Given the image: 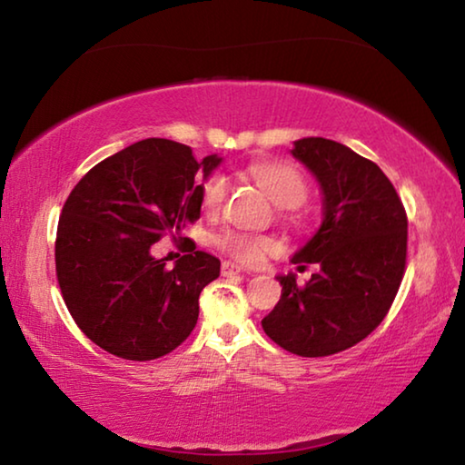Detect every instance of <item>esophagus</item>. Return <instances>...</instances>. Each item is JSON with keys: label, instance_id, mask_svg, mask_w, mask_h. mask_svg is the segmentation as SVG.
<instances>
[{"label": "esophagus", "instance_id": "esophagus-1", "mask_svg": "<svg viewBox=\"0 0 465 465\" xmlns=\"http://www.w3.org/2000/svg\"><path fill=\"white\" fill-rule=\"evenodd\" d=\"M240 272H242V269L238 264H233V262H223L222 264L223 277H233V274H240Z\"/></svg>", "mask_w": 465, "mask_h": 465}]
</instances>
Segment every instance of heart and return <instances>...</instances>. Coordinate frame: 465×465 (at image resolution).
<instances>
[{
	"instance_id": "1",
	"label": "heart",
	"mask_w": 465,
	"mask_h": 465,
	"mask_svg": "<svg viewBox=\"0 0 465 465\" xmlns=\"http://www.w3.org/2000/svg\"><path fill=\"white\" fill-rule=\"evenodd\" d=\"M248 174L279 207L293 209L308 199L310 188L305 178L285 162H254L248 166ZM227 196V180L222 174H211L203 180L201 203L207 213H217L223 207ZM217 246L227 256L242 264H258L264 256L277 252V243L264 235H250L230 232L217 240Z\"/></svg>"
}]
</instances>
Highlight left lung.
I'll return each instance as SVG.
<instances>
[{
    "label": "left lung",
    "instance_id": "1",
    "mask_svg": "<svg viewBox=\"0 0 465 465\" xmlns=\"http://www.w3.org/2000/svg\"><path fill=\"white\" fill-rule=\"evenodd\" d=\"M291 153L324 194V222L293 262L320 271L303 287L293 274L277 277L281 299L262 328L293 355L328 357L363 341L388 316L406 271L408 219L390 178L346 145L305 137Z\"/></svg>",
    "mask_w": 465,
    "mask_h": 465
}]
</instances>
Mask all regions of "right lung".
Wrapping results in <instances>:
<instances>
[{
	"label": "right lung",
	"instance_id": "obj_1",
	"mask_svg": "<svg viewBox=\"0 0 465 465\" xmlns=\"http://www.w3.org/2000/svg\"><path fill=\"white\" fill-rule=\"evenodd\" d=\"M222 157L199 162L170 139H143L96 163L63 204L54 266L82 332L110 355L152 361L183 344L199 320V295L222 262L203 250L174 269L152 246L201 217V186Z\"/></svg>",
	"mask_w": 465,
	"mask_h": 465
}]
</instances>
